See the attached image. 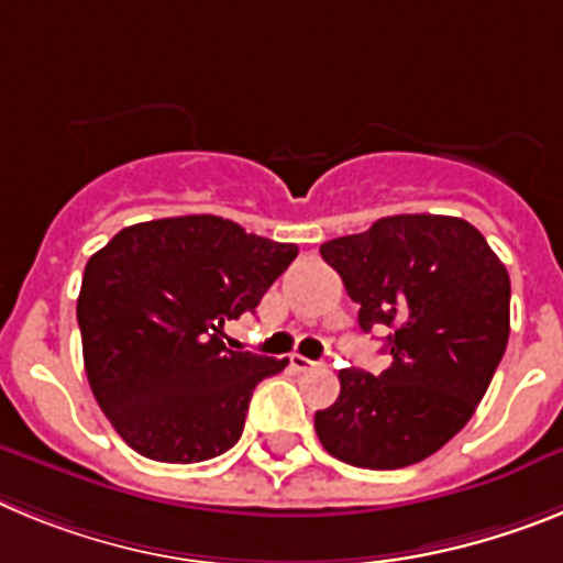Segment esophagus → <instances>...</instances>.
<instances>
[{
    "mask_svg": "<svg viewBox=\"0 0 563 563\" xmlns=\"http://www.w3.org/2000/svg\"><path fill=\"white\" fill-rule=\"evenodd\" d=\"M288 363H291V368H295L297 374H306V371L317 368L314 360H309V356H300V354H291V360H288Z\"/></svg>",
    "mask_w": 563,
    "mask_h": 563,
    "instance_id": "obj_1",
    "label": "esophagus"
}]
</instances>
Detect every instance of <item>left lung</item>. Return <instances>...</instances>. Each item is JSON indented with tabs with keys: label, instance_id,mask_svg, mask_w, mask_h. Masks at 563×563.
Returning <instances> with one entry per match:
<instances>
[{
	"label": "left lung",
	"instance_id": "8db88e82",
	"mask_svg": "<svg viewBox=\"0 0 563 563\" xmlns=\"http://www.w3.org/2000/svg\"><path fill=\"white\" fill-rule=\"evenodd\" d=\"M360 302V329H385L383 374L340 371V397L314 430L334 459L408 467L473 417L510 336V275L485 234L448 214H390L320 246Z\"/></svg>",
	"mask_w": 563,
	"mask_h": 563
}]
</instances>
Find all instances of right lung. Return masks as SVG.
Listing matches in <instances>:
<instances>
[{
  "instance_id": "1",
  "label": "right lung",
  "mask_w": 563,
  "mask_h": 563,
  "mask_svg": "<svg viewBox=\"0 0 563 563\" xmlns=\"http://www.w3.org/2000/svg\"><path fill=\"white\" fill-rule=\"evenodd\" d=\"M295 257V243L184 214L121 229L87 261L76 306L87 379L135 453L192 464L241 439L252 390L288 360L227 349L223 322L257 309Z\"/></svg>"
}]
</instances>
